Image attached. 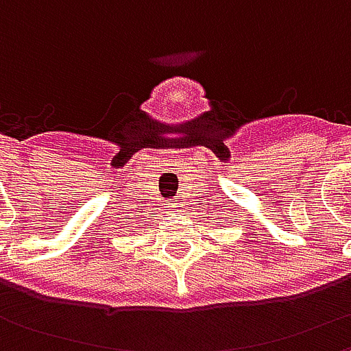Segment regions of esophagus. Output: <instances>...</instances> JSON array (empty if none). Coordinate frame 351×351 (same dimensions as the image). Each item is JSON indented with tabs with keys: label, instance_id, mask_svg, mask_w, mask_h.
Segmentation results:
<instances>
[{
	"label": "esophagus",
	"instance_id": "34e87169",
	"mask_svg": "<svg viewBox=\"0 0 351 351\" xmlns=\"http://www.w3.org/2000/svg\"><path fill=\"white\" fill-rule=\"evenodd\" d=\"M182 203H171V206H169L167 210H171V213H175V214H178V213H182Z\"/></svg>",
	"mask_w": 351,
	"mask_h": 351
}]
</instances>
